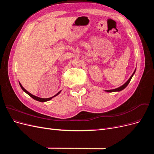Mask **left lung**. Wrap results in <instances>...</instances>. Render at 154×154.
I'll return each mask as SVG.
<instances>
[{"mask_svg": "<svg viewBox=\"0 0 154 154\" xmlns=\"http://www.w3.org/2000/svg\"><path fill=\"white\" fill-rule=\"evenodd\" d=\"M136 69H135L134 72H133V74H132V76H130V78H129L128 80H127V82H126V83H125L123 85H122V86L119 87H118V88H114V89H111V90H105V91H106V92H119V91H121L123 90L124 88H125L126 87H127V86L128 85V83H130V80H131V79H132V76H134V74H135V72H136Z\"/></svg>", "mask_w": 154, "mask_h": 154, "instance_id": "1", "label": "left lung"}]
</instances>
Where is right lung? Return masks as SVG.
<instances>
[{
    "mask_svg": "<svg viewBox=\"0 0 154 154\" xmlns=\"http://www.w3.org/2000/svg\"><path fill=\"white\" fill-rule=\"evenodd\" d=\"M19 85H20V87H21V88L23 90V91H24L26 94H28L29 96H31L32 98H33L34 100H36V101H40V102H45V101H49V100H51V99L53 98V97H55V96H57V95H58L60 92H61V91H59L57 94H55L54 96H52V97H49V98H42V97H37V96H34V95H32V94H31L30 92H29L28 91H26L25 88L22 87V85H21V83L19 82Z\"/></svg>",
    "mask_w": 154,
    "mask_h": 154,
    "instance_id": "add662e5",
    "label": "right lung"
}]
</instances>
